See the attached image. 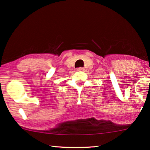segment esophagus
I'll use <instances>...</instances> for the list:
<instances>
[{"instance_id":"esophagus-1","label":"esophagus","mask_w":150,"mask_h":150,"mask_svg":"<svg viewBox=\"0 0 150 150\" xmlns=\"http://www.w3.org/2000/svg\"><path fill=\"white\" fill-rule=\"evenodd\" d=\"M77 71H84V69L81 68V67H80V68H78L77 69Z\"/></svg>"}]
</instances>
